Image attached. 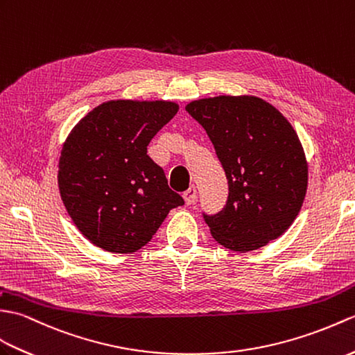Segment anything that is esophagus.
Listing matches in <instances>:
<instances>
[{
  "label": "esophagus",
  "mask_w": 355,
  "mask_h": 355,
  "mask_svg": "<svg viewBox=\"0 0 355 355\" xmlns=\"http://www.w3.org/2000/svg\"><path fill=\"white\" fill-rule=\"evenodd\" d=\"M184 199L187 202V205H191L196 202V199H198V188H196V185H191L188 190L184 193Z\"/></svg>",
  "instance_id": "1"
}]
</instances>
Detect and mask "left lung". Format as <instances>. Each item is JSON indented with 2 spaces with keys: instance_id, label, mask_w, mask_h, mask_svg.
<instances>
[{
  "instance_id": "8db88e82",
  "label": "left lung",
  "mask_w": 355,
  "mask_h": 355,
  "mask_svg": "<svg viewBox=\"0 0 355 355\" xmlns=\"http://www.w3.org/2000/svg\"><path fill=\"white\" fill-rule=\"evenodd\" d=\"M211 143L230 185L222 211L202 216L222 246L248 252L278 239L299 214L309 170L295 129L258 97H214L187 107Z\"/></svg>"
}]
</instances>
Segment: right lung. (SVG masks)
Segmentation results:
<instances>
[{
  "instance_id": "right-lung-1",
  "label": "right lung",
  "mask_w": 355,
  "mask_h": 355,
  "mask_svg": "<svg viewBox=\"0 0 355 355\" xmlns=\"http://www.w3.org/2000/svg\"><path fill=\"white\" fill-rule=\"evenodd\" d=\"M178 109L170 101H107L69 133L59 159L60 198L96 246L132 254L152 240L170 209L185 203L147 155Z\"/></svg>"
}]
</instances>
